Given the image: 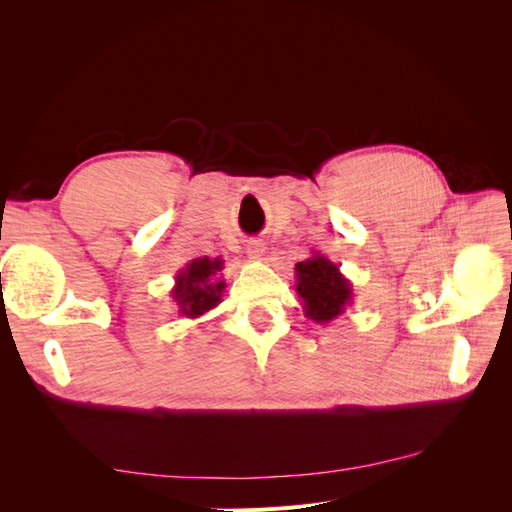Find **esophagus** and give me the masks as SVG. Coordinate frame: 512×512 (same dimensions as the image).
Returning <instances> with one entry per match:
<instances>
[{"mask_svg": "<svg viewBox=\"0 0 512 512\" xmlns=\"http://www.w3.org/2000/svg\"><path fill=\"white\" fill-rule=\"evenodd\" d=\"M265 250H267V247L260 239L247 241V254H250L252 258H262V256H265Z\"/></svg>", "mask_w": 512, "mask_h": 512, "instance_id": "1", "label": "esophagus"}]
</instances>
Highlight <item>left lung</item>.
Returning a JSON list of instances; mask_svg holds the SVG:
<instances>
[{
    "label": "left lung",
    "instance_id": "8db88e82",
    "mask_svg": "<svg viewBox=\"0 0 512 512\" xmlns=\"http://www.w3.org/2000/svg\"><path fill=\"white\" fill-rule=\"evenodd\" d=\"M294 290L301 297L303 314L318 324H329L352 305V284L337 265L318 252L294 265Z\"/></svg>",
    "mask_w": 512,
    "mask_h": 512
}]
</instances>
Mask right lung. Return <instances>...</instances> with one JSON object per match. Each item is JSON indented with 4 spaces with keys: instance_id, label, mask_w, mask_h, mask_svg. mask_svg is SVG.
Listing matches in <instances>:
<instances>
[{
    "instance_id": "right-lung-1",
    "label": "right lung",
    "mask_w": 512,
    "mask_h": 512,
    "mask_svg": "<svg viewBox=\"0 0 512 512\" xmlns=\"http://www.w3.org/2000/svg\"><path fill=\"white\" fill-rule=\"evenodd\" d=\"M224 269L222 258H194L188 265L177 271L175 286L170 297L177 303V312L185 318H200L209 309L218 307L224 294V280L218 273Z\"/></svg>"
}]
</instances>
